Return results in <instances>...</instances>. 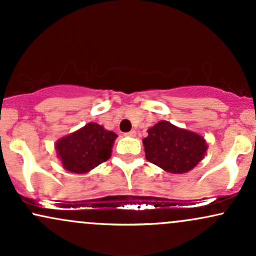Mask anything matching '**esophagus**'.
Returning <instances> with one entry per match:
<instances>
[{"instance_id":"obj_1","label":"esophagus","mask_w":256,"mask_h":256,"mask_svg":"<svg viewBox=\"0 0 256 256\" xmlns=\"http://www.w3.org/2000/svg\"><path fill=\"white\" fill-rule=\"evenodd\" d=\"M125 136H128V137H134V136H136V131L132 130V131H130V132H126Z\"/></svg>"}]
</instances>
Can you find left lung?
Instances as JSON below:
<instances>
[{"mask_svg":"<svg viewBox=\"0 0 256 256\" xmlns=\"http://www.w3.org/2000/svg\"><path fill=\"white\" fill-rule=\"evenodd\" d=\"M146 158L166 172L180 174L192 170L207 150L204 138L162 120L148 130L143 140Z\"/></svg>","mask_w":256,"mask_h":256,"instance_id":"obj_1","label":"left lung"}]
</instances>
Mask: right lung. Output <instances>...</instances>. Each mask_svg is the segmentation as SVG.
Returning a JSON list of instances; mask_svg holds the SVG:
<instances>
[{
	"label": "right lung",
	"instance_id": "right-lung-1",
	"mask_svg": "<svg viewBox=\"0 0 256 256\" xmlns=\"http://www.w3.org/2000/svg\"><path fill=\"white\" fill-rule=\"evenodd\" d=\"M116 137L114 132L106 130L102 125L89 122L60 138L55 149L64 170L83 174L110 158Z\"/></svg>",
	"mask_w": 256,
	"mask_h": 256
}]
</instances>
